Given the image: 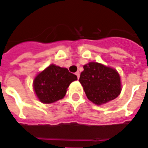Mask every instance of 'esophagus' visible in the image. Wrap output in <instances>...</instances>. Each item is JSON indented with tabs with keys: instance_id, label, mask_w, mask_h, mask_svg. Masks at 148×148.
Returning a JSON list of instances; mask_svg holds the SVG:
<instances>
[{
	"instance_id": "34e87169",
	"label": "esophagus",
	"mask_w": 148,
	"mask_h": 148,
	"mask_svg": "<svg viewBox=\"0 0 148 148\" xmlns=\"http://www.w3.org/2000/svg\"><path fill=\"white\" fill-rule=\"evenodd\" d=\"M75 74H76L77 78H78V79H79V76H80V74H79V72H76V73H75Z\"/></svg>"
}]
</instances>
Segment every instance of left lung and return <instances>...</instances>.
I'll list each match as a JSON object with an SVG mask.
<instances>
[{
  "instance_id": "1",
  "label": "left lung",
  "mask_w": 148,
  "mask_h": 148,
  "mask_svg": "<svg viewBox=\"0 0 148 148\" xmlns=\"http://www.w3.org/2000/svg\"><path fill=\"white\" fill-rule=\"evenodd\" d=\"M84 69L79 82L92 102L104 104L120 95V78L116 70L96 62L85 64Z\"/></svg>"
}]
</instances>
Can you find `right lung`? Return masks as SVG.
Returning <instances> with one entry per match:
<instances>
[{"label":"right lung","instance_id":"1","mask_svg":"<svg viewBox=\"0 0 148 148\" xmlns=\"http://www.w3.org/2000/svg\"><path fill=\"white\" fill-rule=\"evenodd\" d=\"M77 76L65 68L51 64L35 78L33 88L39 100L43 103H52L62 99L66 89Z\"/></svg>","mask_w":148,"mask_h":148}]
</instances>
